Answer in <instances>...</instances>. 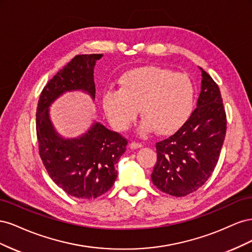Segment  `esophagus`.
<instances>
[{
    "mask_svg": "<svg viewBox=\"0 0 252 252\" xmlns=\"http://www.w3.org/2000/svg\"><path fill=\"white\" fill-rule=\"evenodd\" d=\"M143 145L141 143H136V142H131L130 143V148L131 149H138V148H142Z\"/></svg>",
    "mask_w": 252,
    "mask_h": 252,
    "instance_id": "1",
    "label": "esophagus"
}]
</instances>
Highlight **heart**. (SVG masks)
Segmentation results:
<instances>
[{
    "mask_svg": "<svg viewBox=\"0 0 252 252\" xmlns=\"http://www.w3.org/2000/svg\"><path fill=\"white\" fill-rule=\"evenodd\" d=\"M120 89L103 94V108L117 130H126L140 112L142 134L173 133L186 123L194 105L195 87L187 74L157 66L126 71Z\"/></svg>",
    "mask_w": 252,
    "mask_h": 252,
    "instance_id": "b5f03b06",
    "label": "heart"
}]
</instances>
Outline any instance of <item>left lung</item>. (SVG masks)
<instances>
[{"mask_svg":"<svg viewBox=\"0 0 252 252\" xmlns=\"http://www.w3.org/2000/svg\"><path fill=\"white\" fill-rule=\"evenodd\" d=\"M201 93L196 108L170 138L157 143L154 185L173 196L196 191L219 161L226 134V113L220 88L201 67Z\"/></svg>","mask_w":252,"mask_h":252,"instance_id":"obj_1","label":"left lung"}]
</instances>
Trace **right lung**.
<instances>
[{
    "label": "right lung",
    "mask_w": 252,
    "mask_h": 252,
    "mask_svg": "<svg viewBox=\"0 0 252 252\" xmlns=\"http://www.w3.org/2000/svg\"><path fill=\"white\" fill-rule=\"evenodd\" d=\"M102 57L75 56L44 87L36 108V135L45 168L66 193L83 200L96 199L112 187L127 140L95 121L85 133L64 138L53 126L49 108L70 91H82L94 101V70Z\"/></svg>",
    "instance_id": "1"
}]
</instances>
